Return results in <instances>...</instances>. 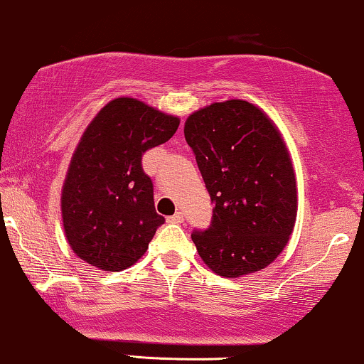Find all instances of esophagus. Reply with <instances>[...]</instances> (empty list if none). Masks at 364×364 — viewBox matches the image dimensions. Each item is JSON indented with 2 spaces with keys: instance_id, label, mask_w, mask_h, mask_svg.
I'll use <instances>...</instances> for the list:
<instances>
[{
  "instance_id": "esophagus-1",
  "label": "esophagus",
  "mask_w": 364,
  "mask_h": 364,
  "mask_svg": "<svg viewBox=\"0 0 364 364\" xmlns=\"http://www.w3.org/2000/svg\"><path fill=\"white\" fill-rule=\"evenodd\" d=\"M168 221H170V223H183V215H182L181 211L175 213L173 216L168 218Z\"/></svg>"
}]
</instances>
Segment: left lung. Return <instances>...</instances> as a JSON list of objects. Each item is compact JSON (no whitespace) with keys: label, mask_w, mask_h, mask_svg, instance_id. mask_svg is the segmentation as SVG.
I'll return each mask as SVG.
<instances>
[{"label":"left lung","mask_w":364,"mask_h":364,"mask_svg":"<svg viewBox=\"0 0 364 364\" xmlns=\"http://www.w3.org/2000/svg\"><path fill=\"white\" fill-rule=\"evenodd\" d=\"M183 134L215 203L211 226L192 233L203 262L233 279L267 267L288 245L298 213L283 134L260 107L240 98L192 112Z\"/></svg>","instance_id":"obj_1"}]
</instances>
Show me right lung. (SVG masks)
<instances>
[{
	"instance_id": "add662e5",
	"label": "right lung",
	"mask_w": 364,
	"mask_h": 364,
	"mask_svg": "<svg viewBox=\"0 0 364 364\" xmlns=\"http://www.w3.org/2000/svg\"><path fill=\"white\" fill-rule=\"evenodd\" d=\"M178 124L177 115L131 97L114 98L90 121L61 191L64 235L81 260L117 272L143 257L165 218L155 211L141 156L166 143Z\"/></svg>"
}]
</instances>
